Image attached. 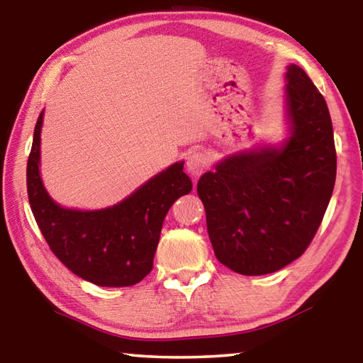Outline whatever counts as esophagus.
I'll return each mask as SVG.
<instances>
[{
	"label": "esophagus",
	"instance_id": "obj_1",
	"mask_svg": "<svg viewBox=\"0 0 363 363\" xmlns=\"http://www.w3.org/2000/svg\"><path fill=\"white\" fill-rule=\"evenodd\" d=\"M210 167V160L205 155L203 152H192L187 157V171L190 176H201Z\"/></svg>",
	"mask_w": 363,
	"mask_h": 363
}]
</instances>
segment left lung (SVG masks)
I'll use <instances>...</instances> for the list:
<instances>
[{
	"instance_id": "left-lung-1",
	"label": "left lung",
	"mask_w": 363,
	"mask_h": 363,
	"mask_svg": "<svg viewBox=\"0 0 363 363\" xmlns=\"http://www.w3.org/2000/svg\"><path fill=\"white\" fill-rule=\"evenodd\" d=\"M291 138L281 149L238 153L205 173L196 192L218 261L242 275L280 270L304 253L336 179L330 112L303 69L286 72Z\"/></svg>"
}]
</instances>
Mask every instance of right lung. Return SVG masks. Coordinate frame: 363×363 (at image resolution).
<instances>
[{
  "instance_id": "1",
  "label": "right lung",
  "mask_w": 363,
  "mask_h": 363,
  "mask_svg": "<svg viewBox=\"0 0 363 363\" xmlns=\"http://www.w3.org/2000/svg\"><path fill=\"white\" fill-rule=\"evenodd\" d=\"M35 126L27 162V194L36 224L57 259L73 274L99 286H131L153 267L164 216L192 181L176 163L152 177L121 203L99 211L59 206L40 177V133Z\"/></svg>"
}]
</instances>
